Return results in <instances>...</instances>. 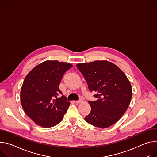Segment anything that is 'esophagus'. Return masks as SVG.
<instances>
[{"instance_id":"34e87169","label":"esophagus","mask_w":157,"mask_h":157,"mask_svg":"<svg viewBox=\"0 0 157 157\" xmlns=\"http://www.w3.org/2000/svg\"><path fill=\"white\" fill-rule=\"evenodd\" d=\"M82 101V100H78V101H75V103H77V104H78V103H80Z\"/></svg>"}]
</instances>
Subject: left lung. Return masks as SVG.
<instances>
[{
  "mask_svg": "<svg viewBox=\"0 0 157 157\" xmlns=\"http://www.w3.org/2000/svg\"><path fill=\"white\" fill-rule=\"evenodd\" d=\"M97 101H89L90 113L85 120L93 126L107 128L126 112L132 97L129 80L121 70L107 60L77 64Z\"/></svg>",
  "mask_w": 157,
  "mask_h": 157,
  "instance_id": "8db88e82",
  "label": "left lung"
}]
</instances>
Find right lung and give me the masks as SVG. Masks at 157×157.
<instances>
[{"label":"right lung","mask_w":157,"mask_h":157,"mask_svg":"<svg viewBox=\"0 0 157 157\" xmlns=\"http://www.w3.org/2000/svg\"><path fill=\"white\" fill-rule=\"evenodd\" d=\"M72 65L47 60L32 68L25 77L21 90L22 108L37 125L50 128L59 124L70 105L59 89L64 73Z\"/></svg>","instance_id":"obj_1"}]
</instances>
